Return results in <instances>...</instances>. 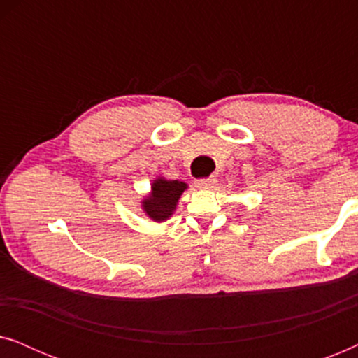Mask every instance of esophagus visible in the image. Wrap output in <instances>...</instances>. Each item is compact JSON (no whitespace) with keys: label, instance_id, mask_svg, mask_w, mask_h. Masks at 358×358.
<instances>
[{"label":"esophagus","instance_id":"1","mask_svg":"<svg viewBox=\"0 0 358 358\" xmlns=\"http://www.w3.org/2000/svg\"><path fill=\"white\" fill-rule=\"evenodd\" d=\"M215 184H217V179L215 178H203V179L195 180V185L200 189H213Z\"/></svg>","mask_w":358,"mask_h":358}]
</instances>
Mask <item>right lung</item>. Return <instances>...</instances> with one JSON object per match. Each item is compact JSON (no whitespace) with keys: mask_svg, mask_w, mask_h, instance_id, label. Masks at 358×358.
Here are the masks:
<instances>
[{"mask_svg":"<svg viewBox=\"0 0 358 358\" xmlns=\"http://www.w3.org/2000/svg\"><path fill=\"white\" fill-rule=\"evenodd\" d=\"M187 184L180 180H166L164 178L156 179L151 184L150 197L143 200V210L151 220L155 222H164L168 220L176 210V203Z\"/></svg>","mask_w":358,"mask_h":358,"instance_id":"1","label":"right lung"}]
</instances>
